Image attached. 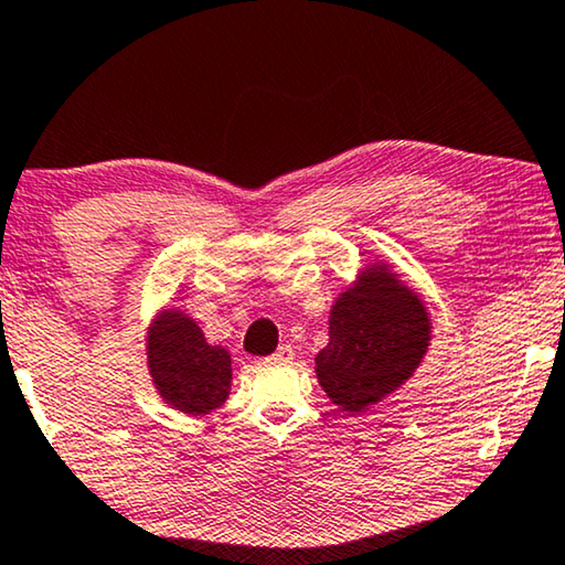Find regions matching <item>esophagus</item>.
Returning a JSON list of instances; mask_svg holds the SVG:
<instances>
[{
  "label": "esophagus",
  "instance_id": "1",
  "mask_svg": "<svg viewBox=\"0 0 565 565\" xmlns=\"http://www.w3.org/2000/svg\"><path fill=\"white\" fill-rule=\"evenodd\" d=\"M268 361H274V363H291L294 361V348L291 345H281L279 351H276Z\"/></svg>",
  "mask_w": 565,
  "mask_h": 565
}]
</instances>
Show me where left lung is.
I'll use <instances>...</instances> for the list:
<instances>
[{"label": "left lung", "mask_w": 565, "mask_h": 565, "mask_svg": "<svg viewBox=\"0 0 565 565\" xmlns=\"http://www.w3.org/2000/svg\"><path fill=\"white\" fill-rule=\"evenodd\" d=\"M425 301L386 264L365 266L330 309V343L317 353V381L343 412H365L396 392L430 345Z\"/></svg>", "instance_id": "1"}]
</instances>
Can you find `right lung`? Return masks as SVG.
Masks as SVG:
<instances>
[{
	"mask_svg": "<svg viewBox=\"0 0 565 565\" xmlns=\"http://www.w3.org/2000/svg\"><path fill=\"white\" fill-rule=\"evenodd\" d=\"M148 371L166 404L184 415H210L230 394L233 361L181 309H163L148 330Z\"/></svg>",
	"mask_w": 565,
	"mask_h": 565,
	"instance_id": "obj_1",
	"label": "right lung"
}]
</instances>
